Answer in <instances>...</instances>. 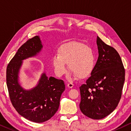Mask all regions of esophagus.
Instances as JSON below:
<instances>
[{
	"instance_id": "esophagus-1",
	"label": "esophagus",
	"mask_w": 131,
	"mask_h": 131,
	"mask_svg": "<svg viewBox=\"0 0 131 131\" xmlns=\"http://www.w3.org/2000/svg\"><path fill=\"white\" fill-rule=\"evenodd\" d=\"M73 86H74V84L72 83H69L67 84V86L70 88H72L73 87Z\"/></svg>"
}]
</instances>
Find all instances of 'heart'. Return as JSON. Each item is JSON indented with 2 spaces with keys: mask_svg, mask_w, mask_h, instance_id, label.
Returning a JSON list of instances; mask_svg holds the SVG:
<instances>
[{
  "mask_svg": "<svg viewBox=\"0 0 131 131\" xmlns=\"http://www.w3.org/2000/svg\"><path fill=\"white\" fill-rule=\"evenodd\" d=\"M51 65L58 76L67 73L66 64L70 70L79 78L89 76L95 66L96 58L92 48L80 42H70L59 48L58 53L52 55Z\"/></svg>",
  "mask_w": 131,
  "mask_h": 131,
  "instance_id": "heart-1",
  "label": "heart"
}]
</instances>
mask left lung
I'll return each instance as SVG.
<instances>
[{
	"label": "left lung",
	"mask_w": 131,
	"mask_h": 131,
	"mask_svg": "<svg viewBox=\"0 0 131 131\" xmlns=\"http://www.w3.org/2000/svg\"><path fill=\"white\" fill-rule=\"evenodd\" d=\"M98 58L91 76L80 86V109L91 119L109 115L121 98L125 71L117 51L97 36Z\"/></svg>",
	"instance_id": "obj_1"
}]
</instances>
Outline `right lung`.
Segmentation results:
<instances>
[{"instance_id":"right-lung-1","label":"right lung","mask_w":131,"mask_h":131,"mask_svg":"<svg viewBox=\"0 0 131 131\" xmlns=\"http://www.w3.org/2000/svg\"><path fill=\"white\" fill-rule=\"evenodd\" d=\"M42 48L39 36L29 39L19 48L6 69V85L12 105L21 116L36 123L44 122L54 115L65 90L63 80L48 78L45 72L33 88L27 90L21 86L19 73L23 61L36 56Z\"/></svg>"}]
</instances>
